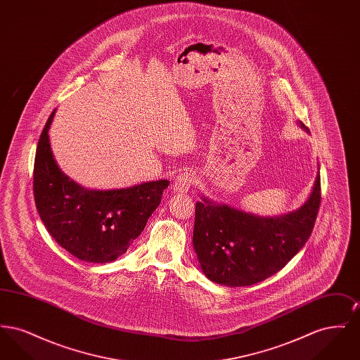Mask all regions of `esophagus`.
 Segmentation results:
<instances>
[{
	"mask_svg": "<svg viewBox=\"0 0 360 360\" xmlns=\"http://www.w3.org/2000/svg\"><path fill=\"white\" fill-rule=\"evenodd\" d=\"M195 182V176L191 172H181L176 175L172 188L175 193H185Z\"/></svg>",
	"mask_w": 360,
	"mask_h": 360,
	"instance_id": "esophagus-1",
	"label": "esophagus"
}]
</instances>
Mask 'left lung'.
<instances>
[{"label":"left lung","mask_w":360,"mask_h":360,"mask_svg":"<svg viewBox=\"0 0 360 360\" xmlns=\"http://www.w3.org/2000/svg\"><path fill=\"white\" fill-rule=\"evenodd\" d=\"M202 200L195 204L193 245L204 274L225 286H251L282 270L308 241L321 201L320 172L308 201L276 217Z\"/></svg>","instance_id":"8db88e82"}]
</instances>
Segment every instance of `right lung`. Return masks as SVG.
Instances as JSON below:
<instances>
[{
  "instance_id": "add662e5",
  "label": "right lung",
  "mask_w": 360,
  "mask_h": 360,
  "mask_svg": "<svg viewBox=\"0 0 360 360\" xmlns=\"http://www.w3.org/2000/svg\"><path fill=\"white\" fill-rule=\"evenodd\" d=\"M40 135L34 166V204L55 241L81 260L108 263L122 255L160 204L167 179L115 190L82 188L59 169L49 129Z\"/></svg>"
}]
</instances>
